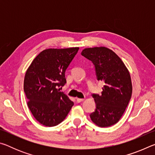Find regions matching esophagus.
I'll use <instances>...</instances> for the list:
<instances>
[{
	"label": "esophagus",
	"mask_w": 155,
	"mask_h": 155,
	"mask_svg": "<svg viewBox=\"0 0 155 155\" xmlns=\"http://www.w3.org/2000/svg\"><path fill=\"white\" fill-rule=\"evenodd\" d=\"M83 101H84L83 98H77V103H81V102H83Z\"/></svg>",
	"instance_id": "1"
}]
</instances>
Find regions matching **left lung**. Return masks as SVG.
Listing matches in <instances>:
<instances>
[{
    "mask_svg": "<svg viewBox=\"0 0 155 155\" xmlns=\"http://www.w3.org/2000/svg\"><path fill=\"white\" fill-rule=\"evenodd\" d=\"M81 54L93 63L97 79L104 83L101 95H92L96 108L90 114L91 120L100 127L116 124L132 96L129 72L121 59L106 47L85 48Z\"/></svg>",
    "mask_w": 155,
    "mask_h": 155,
    "instance_id": "1",
    "label": "left lung"
}]
</instances>
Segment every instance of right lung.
Wrapping results in <instances>:
<instances>
[{
    "mask_svg": "<svg viewBox=\"0 0 155 155\" xmlns=\"http://www.w3.org/2000/svg\"><path fill=\"white\" fill-rule=\"evenodd\" d=\"M79 48H49L41 51L26 72L24 91L33 116L46 127L64 120L74 103L60 91L66 83L65 70Z\"/></svg>",
    "mask_w": 155,
    "mask_h": 155,
    "instance_id": "right-lung-1",
    "label": "right lung"
}]
</instances>
